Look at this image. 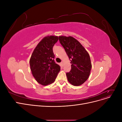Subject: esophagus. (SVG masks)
<instances>
[{
    "label": "esophagus",
    "mask_w": 122,
    "mask_h": 122,
    "mask_svg": "<svg viewBox=\"0 0 122 122\" xmlns=\"http://www.w3.org/2000/svg\"><path fill=\"white\" fill-rule=\"evenodd\" d=\"M61 64V66H63V65H64V62H63V61H62Z\"/></svg>",
    "instance_id": "1"
}]
</instances>
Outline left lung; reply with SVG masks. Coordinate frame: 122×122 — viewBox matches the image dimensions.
<instances>
[{
	"mask_svg": "<svg viewBox=\"0 0 122 122\" xmlns=\"http://www.w3.org/2000/svg\"><path fill=\"white\" fill-rule=\"evenodd\" d=\"M59 40L71 61V70L66 73L69 83L79 86L90 75L92 63L89 54L80 43L73 36H59Z\"/></svg>",
	"mask_w": 122,
	"mask_h": 122,
	"instance_id": "8db88e82",
	"label": "left lung"
}]
</instances>
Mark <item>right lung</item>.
I'll use <instances>...</instances> for the list:
<instances>
[{"mask_svg":"<svg viewBox=\"0 0 122 122\" xmlns=\"http://www.w3.org/2000/svg\"><path fill=\"white\" fill-rule=\"evenodd\" d=\"M58 36H47L38 43L29 61L31 73L36 80L42 86L52 83L60 71V66L54 61L53 47Z\"/></svg>","mask_w":122,"mask_h":122,"instance_id":"add662e5","label":"right lung"}]
</instances>
